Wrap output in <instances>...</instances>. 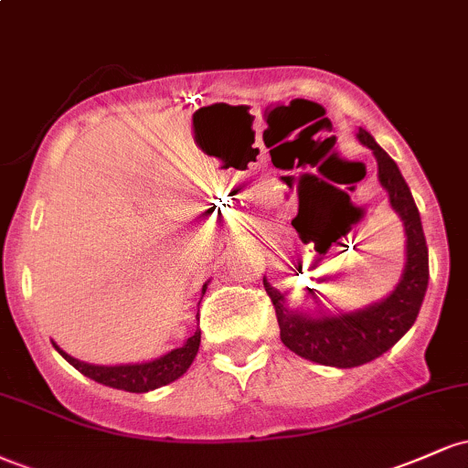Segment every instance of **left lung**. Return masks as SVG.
<instances>
[{"label": "left lung", "mask_w": 468, "mask_h": 468, "mask_svg": "<svg viewBox=\"0 0 468 468\" xmlns=\"http://www.w3.org/2000/svg\"><path fill=\"white\" fill-rule=\"evenodd\" d=\"M358 143L372 149L378 165V182L389 196L391 208L405 227V268L389 294L356 310H292L282 290L264 277V288L277 313L282 343L302 358L330 367H358L383 356L410 332L429 286V250L424 241L420 213L402 178L399 165L374 141L372 133L358 127ZM319 303L314 290H310Z\"/></svg>", "instance_id": "8db88e82"}]
</instances>
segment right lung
<instances>
[{"instance_id":"1","label":"right lung","mask_w":468,"mask_h":468,"mask_svg":"<svg viewBox=\"0 0 468 468\" xmlns=\"http://www.w3.org/2000/svg\"><path fill=\"white\" fill-rule=\"evenodd\" d=\"M208 282L202 286V297L207 292ZM55 350L61 354L66 361L77 367L80 374L88 376V378L96 380V383L107 385V388L132 391V394H144V391H152L163 388V385L174 383L178 380L186 369L191 367L193 358H196L197 350H200V330L193 332V336L186 338L180 347L163 354V356L152 358V361L144 363H125V365H94V363H83L79 358L69 356L68 352H63L61 347L52 341Z\"/></svg>"}]
</instances>
